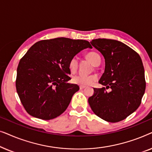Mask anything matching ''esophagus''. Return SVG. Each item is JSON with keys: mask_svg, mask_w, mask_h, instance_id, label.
<instances>
[{"mask_svg": "<svg viewBox=\"0 0 152 152\" xmlns=\"http://www.w3.org/2000/svg\"><path fill=\"white\" fill-rule=\"evenodd\" d=\"M85 87H86L85 86H80V88L81 89V90H82V89H84Z\"/></svg>", "mask_w": 152, "mask_h": 152, "instance_id": "esophagus-1", "label": "esophagus"}]
</instances>
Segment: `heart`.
Here are the masks:
<instances>
[{"label": "heart", "mask_w": 152, "mask_h": 152, "mask_svg": "<svg viewBox=\"0 0 152 152\" xmlns=\"http://www.w3.org/2000/svg\"><path fill=\"white\" fill-rule=\"evenodd\" d=\"M86 57L94 64L98 66L100 64L101 59L98 54L95 52H91L86 55ZM68 67L72 72H75L78 68V60L76 57H72L70 60ZM97 80V77L94 75H82L79 74L72 77V82L74 84L81 85V86H88L93 84Z\"/></svg>", "instance_id": "heart-1"}]
</instances>
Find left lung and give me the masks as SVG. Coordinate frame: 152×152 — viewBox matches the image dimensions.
Segmentation results:
<instances>
[{"label": "left lung", "mask_w": 152, "mask_h": 152, "mask_svg": "<svg viewBox=\"0 0 152 152\" xmlns=\"http://www.w3.org/2000/svg\"><path fill=\"white\" fill-rule=\"evenodd\" d=\"M91 43L104 57V72L99 83L106 88H94V94L88 98L89 105L105 121L120 122L138 109L145 93L142 60L136 51L120 41L97 39ZM108 88H111L110 92L105 91Z\"/></svg>", "instance_id": "obj_1"}]
</instances>
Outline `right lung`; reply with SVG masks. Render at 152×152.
<instances>
[{"label":"right lung","instance_id":"1","mask_svg":"<svg viewBox=\"0 0 152 152\" xmlns=\"http://www.w3.org/2000/svg\"><path fill=\"white\" fill-rule=\"evenodd\" d=\"M88 41L64 37L35 43L20 60L16 91L26 111L33 117L48 120L63 113L79 91L69 84L70 60L85 48Z\"/></svg>","mask_w":152,"mask_h":152}]
</instances>
